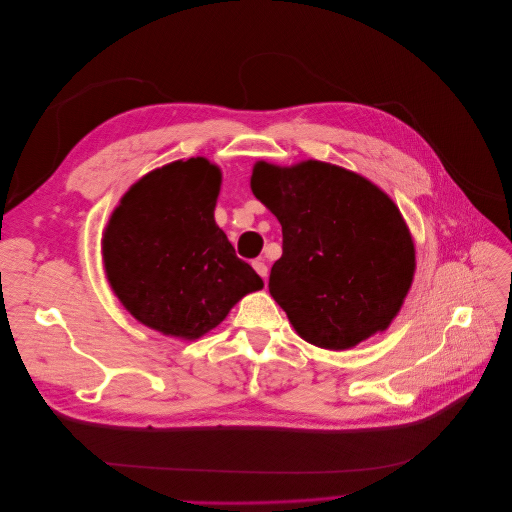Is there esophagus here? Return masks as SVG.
Wrapping results in <instances>:
<instances>
[{
    "instance_id": "esophagus-1",
    "label": "esophagus",
    "mask_w": 512,
    "mask_h": 512,
    "mask_svg": "<svg viewBox=\"0 0 512 512\" xmlns=\"http://www.w3.org/2000/svg\"><path fill=\"white\" fill-rule=\"evenodd\" d=\"M254 269H256V273L266 281V277H269V266H266V262L264 260H254Z\"/></svg>"
}]
</instances>
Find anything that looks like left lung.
<instances>
[{
    "mask_svg": "<svg viewBox=\"0 0 512 512\" xmlns=\"http://www.w3.org/2000/svg\"><path fill=\"white\" fill-rule=\"evenodd\" d=\"M250 187L283 229L269 291L308 344L350 350L398 316L417 269L415 239L387 193L321 160H258Z\"/></svg>",
    "mask_w": 512,
    "mask_h": 512,
    "instance_id": "obj_1",
    "label": "left lung"
}]
</instances>
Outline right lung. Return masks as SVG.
I'll return each instance as SVG.
<instances>
[{
    "mask_svg": "<svg viewBox=\"0 0 512 512\" xmlns=\"http://www.w3.org/2000/svg\"><path fill=\"white\" fill-rule=\"evenodd\" d=\"M223 173L204 156L150 170L120 198L102 235L106 279L133 319L193 342L264 287L214 221Z\"/></svg>",
    "mask_w": 512,
    "mask_h": 512,
    "instance_id": "obj_1",
    "label": "right lung"
}]
</instances>
